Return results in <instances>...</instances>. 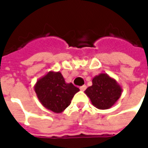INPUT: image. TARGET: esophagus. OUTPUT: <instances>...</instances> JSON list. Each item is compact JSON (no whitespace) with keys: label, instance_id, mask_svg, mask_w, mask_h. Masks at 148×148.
Returning a JSON list of instances; mask_svg holds the SVG:
<instances>
[{"label":"esophagus","instance_id":"34e87169","mask_svg":"<svg viewBox=\"0 0 148 148\" xmlns=\"http://www.w3.org/2000/svg\"><path fill=\"white\" fill-rule=\"evenodd\" d=\"M86 86H82L80 87V90H82V91H84V90H86Z\"/></svg>","mask_w":148,"mask_h":148}]
</instances>
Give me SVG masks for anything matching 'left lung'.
<instances>
[{"label":"left lung","mask_w":148,"mask_h":148,"mask_svg":"<svg viewBox=\"0 0 148 148\" xmlns=\"http://www.w3.org/2000/svg\"><path fill=\"white\" fill-rule=\"evenodd\" d=\"M92 83L93 85L87 88L85 93L97 109H109L121 97L122 93L121 85L107 74L101 73L95 76Z\"/></svg>","instance_id":"8db88e82"}]
</instances>
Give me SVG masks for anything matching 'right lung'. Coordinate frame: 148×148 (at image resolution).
<instances>
[{
    "label": "right lung",
    "mask_w": 148,
    "mask_h": 148,
    "mask_svg": "<svg viewBox=\"0 0 148 148\" xmlns=\"http://www.w3.org/2000/svg\"><path fill=\"white\" fill-rule=\"evenodd\" d=\"M34 90L42 106L55 113L64 111L71 105L75 93L79 91L71 82L66 83L59 71H53L39 78Z\"/></svg>",
    "instance_id": "1"
}]
</instances>
